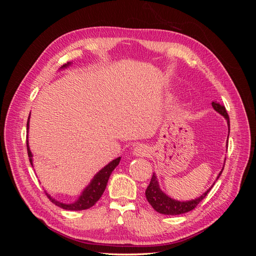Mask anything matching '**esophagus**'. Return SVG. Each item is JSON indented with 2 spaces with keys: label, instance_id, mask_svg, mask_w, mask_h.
Here are the masks:
<instances>
[{
  "label": "esophagus",
  "instance_id": "obj_1",
  "mask_svg": "<svg viewBox=\"0 0 256 256\" xmlns=\"http://www.w3.org/2000/svg\"><path fill=\"white\" fill-rule=\"evenodd\" d=\"M134 154L136 157H146L147 154H150V148L148 146L145 145V144H138L134 150Z\"/></svg>",
  "mask_w": 256,
  "mask_h": 256
}]
</instances>
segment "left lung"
<instances>
[{"mask_svg": "<svg viewBox=\"0 0 256 256\" xmlns=\"http://www.w3.org/2000/svg\"><path fill=\"white\" fill-rule=\"evenodd\" d=\"M212 106L216 112L221 114L223 118L228 120V125L230 128V118H228V114L226 110V106H224L223 104H220L219 102H212ZM222 171H223V168H222ZM222 171L219 173V175L216 178L220 177ZM212 188V186L198 198L191 200H186V202H180V200H176L171 198L170 196H168L164 192L161 191V189L159 187L158 178H157L156 174L154 173L148 187H147V189L145 191V196H146L147 200H148V203L152 205V207L154 209V210L158 212L159 214H162L175 216V214H186V212L192 210V209H194L200 204V200L206 198L208 192L210 191Z\"/></svg>", "mask_w": 256, "mask_h": 256, "instance_id": "left-lung-1", "label": "left lung"}]
</instances>
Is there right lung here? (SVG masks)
Here are the masks:
<instances>
[{
    "label": "right lung",
    "mask_w": 256,
    "mask_h": 256,
    "mask_svg": "<svg viewBox=\"0 0 256 256\" xmlns=\"http://www.w3.org/2000/svg\"><path fill=\"white\" fill-rule=\"evenodd\" d=\"M69 65H70V63H67V64L62 66L60 68H66ZM28 120H30V118H28ZM28 122H26L28 131ZM26 147H28V158H30V164L33 166V159H32L33 154H32V152H30L28 140H26ZM120 160V157L116 158L113 161H111L109 164H106L102 170H100V171L94 176V178H92V182H90L88 187L84 189V191L81 193V196H79V198L76 200L74 203L64 204V203L58 202V200L52 198L48 194V193H47V196L51 200L52 203H54L56 206H58L60 208L66 209V210H84V209L90 208L92 206H94L96 204V202L100 198H102L104 191L106 190L108 180H109V177H110L111 173L113 172V170L118 166Z\"/></svg>",
    "instance_id": "obj_1"
}]
</instances>
